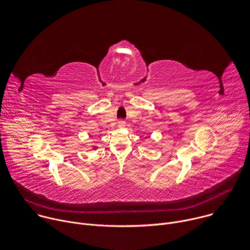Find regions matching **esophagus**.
Masks as SVG:
<instances>
[{"mask_svg":"<svg viewBox=\"0 0 250 250\" xmlns=\"http://www.w3.org/2000/svg\"><path fill=\"white\" fill-rule=\"evenodd\" d=\"M118 125H119L120 127H125V122L124 120H121V121H119Z\"/></svg>","mask_w":250,"mask_h":250,"instance_id":"esophagus-1","label":"esophagus"}]
</instances>
